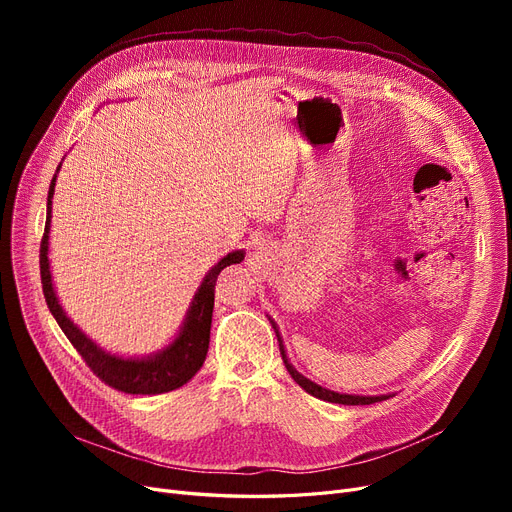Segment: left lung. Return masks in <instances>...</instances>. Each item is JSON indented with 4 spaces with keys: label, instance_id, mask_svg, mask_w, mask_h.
<instances>
[{
    "label": "left lung",
    "instance_id": "8db88e82",
    "mask_svg": "<svg viewBox=\"0 0 512 512\" xmlns=\"http://www.w3.org/2000/svg\"><path fill=\"white\" fill-rule=\"evenodd\" d=\"M272 321V328L276 330V336H278V342H280V355H282V361L288 369V373L292 375V380L297 382L305 392H309L311 396L315 398H321V400H328V402H338V405H373V402H380V400H386L390 398L392 394H380V396H359V394H342V392H334V390H328L324 386H319L315 382H311L309 378H305L303 373H299L297 369H294V365L288 361V355H286V348H284V342H282V336H280V330H278V324L270 317Z\"/></svg>",
    "mask_w": 512,
    "mask_h": 512
}]
</instances>
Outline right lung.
<instances>
[{"label": "right lung", "instance_id": "obj_1", "mask_svg": "<svg viewBox=\"0 0 512 512\" xmlns=\"http://www.w3.org/2000/svg\"><path fill=\"white\" fill-rule=\"evenodd\" d=\"M60 168L62 164L58 166V172ZM58 172L53 174L49 184L47 220H45V232H43L41 255H39L41 284H43V294L51 315L56 317L58 326L62 328L66 338L72 342L78 355L85 359L91 371L107 386H112L126 394H164L184 386L201 369L207 357L215 280H218L220 272L226 265L240 263L245 259V251L238 249L228 253L205 274L201 286L197 288L195 297L191 301V307H188L184 315V321L176 338L168 346L147 357H122V355L107 353L66 315V311L58 301L56 288H53L51 270H49V228H51V199H53V191H56Z\"/></svg>", "mask_w": 512, "mask_h": 512}]
</instances>
